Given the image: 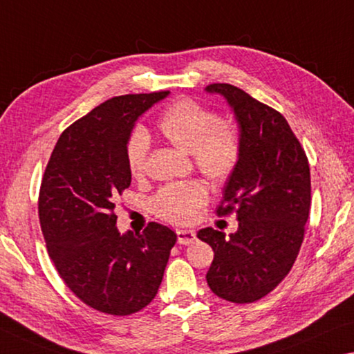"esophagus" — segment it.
<instances>
[{
  "mask_svg": "<svg viewBox=\"0 0 354 354\" xmlns=\"http://www.w3.org/2000/svg\"><path fill=\"white\" fill-rule=\"evenodd\" d=\"M196 239V232L193 230H177V242L180 245H189Z\"/></svg>",
  "mask_w": 354,
  "mask_h": 354,
  "instance_id": "1",
  "label": "esophagus"
}]
</instances>
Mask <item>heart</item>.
Instances as JSON below:
<instances>
[{
    "label": "heart",
    "instance_id": "heart-1",
    "mask_svg": "<svg viewBox=\"0 0 354 354\" xmlns=\"http://www.w3.org/2000/svg\"><path fill=\"white\" fill-rule=\"evenodd\" d=\"M156 128L167 142L189 151L196 169L215 187L230 182L236 172L241 160V139L236 128L225 118L215 117L199 102L193 100L172 102L162 111ZM149 149L150 138L145 129H133L128 136L124 155L134 178L144 176ZM207 198V188L203 182L185 180L162 187L151 199V209L162 220L188 225L194 221Z\"/></svg>",
    "mask_w": 354,
    "mask_h": 354
}]
</instances>
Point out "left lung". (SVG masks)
I'll return each instance as SVG.
<instances>
[{"mask_svg": "<svg viewBox=\"0 0 354 354\" xmlns=\"http://www.w3.org/2000/svg\"><path fill=\"white\" fill-rule=\"evenodd\" d=\"M239 123L241 160L223 188L220 216L236 214L239 227L226 237L214 227L198 232L214 250L205 275L216 296L250 304L274 290L301 250L310 212V167L286 118L230 84H212Z\"/></svg>", "mask_w": 354, "mask_h": 354, "instance_id": "obj_1", "label": "left lung"}]
</instances>
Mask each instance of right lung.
Segmentation results:
<instances>
[{"label":"right lung","instance_id":"obj_1","mask_svg":"<svg viewBox=\"0 0 354 354\" xmlns=\"http://www.w3.org/2000/svg\"><path fill=\"white\" fill-rule=\"evenodd\" d=\"M169 95L107 100L59 136L39 189L48 257L64 283L97 312L124 317L158 292L176 232L151 221L142 232L117 230L115 201L131 185L128 136L145 111Z\"/></svg>","mask_w":354,"mask_h":354}]
</instances>
